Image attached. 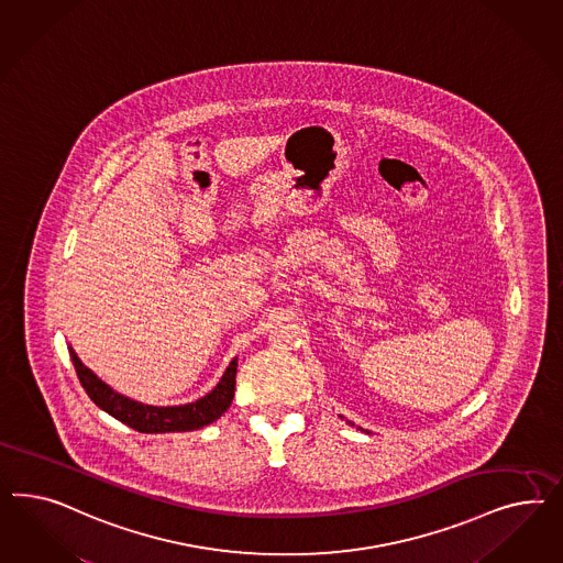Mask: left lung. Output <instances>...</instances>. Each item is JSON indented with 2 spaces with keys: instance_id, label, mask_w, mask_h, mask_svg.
I'll use <instances>...</instances> for the list:
<instances>
[{
  "instance_id": "8db88e82",
  "label": "left lung",
  "mask_w": 563,
  "mask_h": 563,
  "mask_svg": "<svg viewBox=\"0 0 563 563\" xmlns=\"http://www.w3.org/2000/svg\"><path fill=\"white\" fill-rule=\"evenodd\" d=\"M349 426H355V423H351V421H349ZM357 429H361V427H357ZM361 431H363V429H361Z\"/></svg>"
}]
</instances>
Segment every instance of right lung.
<instances>
[{"label":"right lung","mask_w":563,"mask_h":563,"mask_svg":"<svg viewBox=\"0 0 563 563\" xmlns=\"http://www.w3.org/2000/svg\"><path fill=\"white\" fill-rule=\"evenodd\" d=\"M69 357L76 367L78 379L86 394L99 409L115 417L123 426L132 427L140 433H169V431H194L210 426L221 419L222 412L231 407L235 396V375H238V357L233 358L222 374L219 384L210 393L179 407H153L132 400L123 394L115 393L109 384H104L99 375L90 372L78 358L76 351L68 346Z\"/></svg>","instance_id":"1"}]
</instances>
